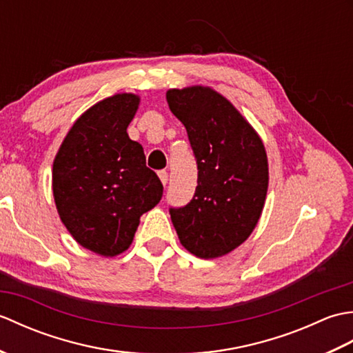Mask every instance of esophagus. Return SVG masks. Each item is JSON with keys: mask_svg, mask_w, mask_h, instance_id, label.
Segmentation results:
<instances>
[{"mask_svg": "<svg viewBox=\"0 0 353 353\" xmlns=\"http://www.w3.org/2000/svg\"><path fill=\"white\" fill-rule=\"evenodd\" d=\"M157 176H159L161 182H162L163 185H167V182H168V172H167V171H165V170H161L159 172H157Z\"/></svg>", "mask_w": 353, "mask_h": 353, "instance_id": "obj_1", "label": "esophagus"}]
</instances>
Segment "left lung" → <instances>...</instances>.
<instances>
[{
  "instance_id": "1",
  "label": "left lung",
  "mask_w": 353,
  "mask_h": 353,
  "mask_svg": "<svg viewBox=\"0 0 353 353\" xmlns=\"http://www.w3.org/2000/svg\"><path fill=\"white\" fill-rule=\"evenodd\" d=\"M167 101L185 125L197 162L188 205L170 208L186 250L219 258L243 244L261 216L268 188L264 144L232 103L211 88L170 89Z\"/></svg>"
}]
</instances>
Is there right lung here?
<instances>
[{
  "label": "right lung",
  "instance_id": "add662e5",
  "mask_svg": "<svg viewBox=\"0 0 353 353\" xmlns=\"http://www.w3.org/2000/svg\"><path fill=\"white\" fill-rule=\"evenodd\" d=\"M139 99L117 94L94 104L66 134L52 163V194L74 239L103 256L129 249L139 216L159 203L163 186L127 127Z\"/></svg>",
  "mask_w": 353,
  "mask_h": 353
}]
</instances>
